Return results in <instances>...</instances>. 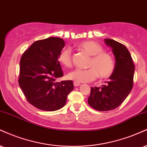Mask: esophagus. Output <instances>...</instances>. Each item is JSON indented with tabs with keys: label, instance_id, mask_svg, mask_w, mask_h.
<instances>
[{
	"label": "esophagus",
	"instance_id": "esophagus-1",
	"mask_svg": "<svg viewBox=\"0 0 147 147\" xmlns=\"http://www.w3.org/2000/svg\"><path fill=\"white\" fill-rule=\"evenodd\" d=\"M73 84H74V86H75V87H78V86H79L81 85L80 83L77 82V81H75V82L73 83Z\"/></svg>",
	"mask_w": 147,
	"mask_h": 147
}]
</instances>
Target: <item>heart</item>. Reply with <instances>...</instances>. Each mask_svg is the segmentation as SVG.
<instances>
[{
  "label": "heart",
  "mask_w": 147,
  "mask_h": 147,
  "mask_svg": "<svg viewBox=\"0 0 147 147\" xmlns=\"http://www.w3.org/2000/svg\"><path fill=\"white\" fill-rule=\"evenodd\" d=\"M76 47L92 56L88 64L90 68L75 69L68 74V79L77 82L87 83L96 79L98 75L101 78H107L114 72L115 61L112 56L103 52V49L98 43L92 40H86L77 43ZM57 60L61 66L70 68L72 64L71 50L69 48L61 49Z\"/></svg>",
  "instance_id": "heart-1"
}]
</instances>
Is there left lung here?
I'll return each mask as SVG.
<instances>
[{
	"label": "left lung",
	"mask_w": 147,
	"mask_h": 147,
	"mask_svg": "<svg viewBox=\"0 0 147 147\" xmlns=\"http://www.w3.org/2000/svg\"><path fill=\"white\" fill-rule=\"evenodd\" d=\"M115 57L114 72L107 84L91 87L88 104L96 110L104 112L116 109L124 101L133 88L135 70L129 51L125 45L112 39H105Z\"/></svg>",
	"instance_id": "left-lung-1"
}]
</instances>
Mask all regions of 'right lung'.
Instances as JSON below:
<instances>
[{
    "mask_svg": "<svg viewBox=\"0 0 147 147\" xmlns=\"http://www.w3.org/2000/svg\"><path fill=\"white\" fill-rule=\"evenodd\" d=\"M64 46L63 39L51 37L33 42L22 54L19 86L36 108L51 112L61 109L74 89L71 80L55 81L63 76L57 57Z\"/></svg>",
    "mask_w": 147,
    "mask_h": 147,
    "instance_id": "obj_1",
    "label": "right lung"
}]
</instances>
